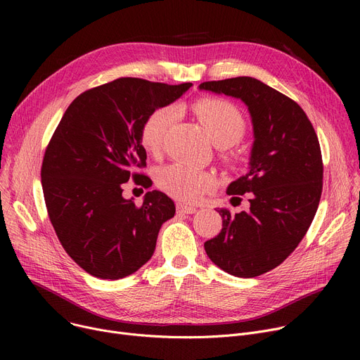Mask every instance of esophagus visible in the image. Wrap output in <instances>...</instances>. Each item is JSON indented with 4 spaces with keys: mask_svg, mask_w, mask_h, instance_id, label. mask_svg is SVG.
<instances>
[{
    "mask_svg": "<svg viewBox=\"0 0 360 360\" xmlns=\"http://www.w3.org/2000/svg\"><path fill=\"white\" fill-rule=\"evenodd\" d=\"M176 210L181 214H194L197 212L194 205H186V204H182V202L176 204Z\"/></svg>",
    "mask_w": 360,
    "mask_h": 360,
    "instance_id": "1",
    "label": "esophagus"
}]
</instances>
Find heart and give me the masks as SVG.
<instances>
[{"instance_id":"obj_1","label":"heart","mask_w":360,"mask_h":360,"mask_svg":"<svg viewBox=\"0 0 360 360\" xmlns=\"http://www.w3.org/2000/svg\"><path fill=\"white\" fill-rule=\"evenodd\" d=\"M194 110L216 146H233L243 137L247 129L242 112L229 101L202 99L194 105ZM175 118L176 108L172 105L158 108L148 113L140 131V140L146 151L158 153ZM156 181L166 194L184 202L200 200L216 184L214 175L209 170L184 163L162 167Z\"/></svg>"}]
</instances>
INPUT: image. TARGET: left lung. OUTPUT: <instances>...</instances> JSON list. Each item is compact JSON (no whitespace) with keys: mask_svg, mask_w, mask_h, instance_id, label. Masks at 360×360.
<instances>
[{"mask_svg":"<svg viewBox=\"0 0 360 360\" xmlns=\"http://www.w3.org/2000/svg\"><path fill=\"white\" fill-rule=\"evenodd\" d=\"M200 90L240 99L251 113L248 172L228 186L229 195L250 194V210H217L223 228L204 248L223 271L257 277L280 266L314 220L324 175L319 141L304 109L257 79L205 82Z\"/></svg>","mask_w":360,"mask_h":360,"instance_id":"1","label":"left lung"}]
</instances>
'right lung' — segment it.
Listing matches in <instances>:
<instances>
[{
  "instance_id": "1",
  "label": "right lung",
  "mask_w": 360,
  "mask_h": 360,
  "mask_svg": "<svg viewBox=\"0 0 360 360\" xmlns=\"http://www.w3.org/2000/svg\"><path fill=\"white\" fill-rule=\"evenodd\" d=\"M191 83L122 77L86 90L67 108L45 150L41 176L49 220L65 252L89 274L118 280L151 258L175 204L148 191L139 207L122 197L129 178L148 176L140 140L151 110L175 102Z\"/></svg>"
}]
</instances>
